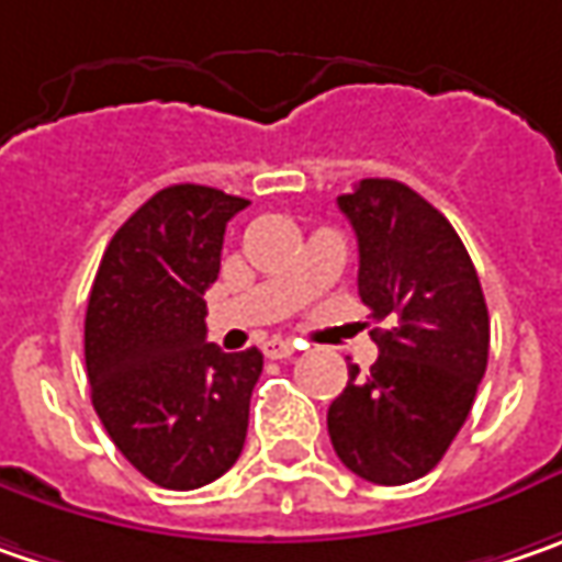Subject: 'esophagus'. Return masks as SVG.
<instances>
[{
    "label": "esophagus",
    "instance_id": "34e87169",
    "mask_svg": "<svg viewBox=\"0 0 562 562\" xmlns=\"http://www.w3.org/2000/svg\"><path fill=\"white\" fill-rule=\"evenodd\" d=\"M295 342H289V339H270V342H263V355L267 358H289V355H295Z\"/></svg>",
    "mask_w": 562,
    "mask_h": 562
}]
</instances>
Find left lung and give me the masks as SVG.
Listing matches in <instances>:
<instances>
[{
	"instance_id": "obj_1",
	"label": "left lung",
	"mask_w": 562,
	"mask_h": 562,
	"mask_svg": "<svg viewBox=\"0 0 562 562\" xmlns=\"http://www.w3.org/2000/svg\"><path fill=\"white\" fill-rule=\"evenodd\" d=\"M336 204L358 238V295L383 329H371V374L349 364L329 405V440L358 477L408 484L443 459L472 412L491 317L462 238L418 191L361 179Z\"/></svg>"
}]
</instances>
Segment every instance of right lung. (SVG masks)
Instances as JSON below:
<instances>
[{"label":"right lung","instance_id":"add662e5","mask_svg":"<svg viewBox=\"0 0 562 562\" xmlns=\"http://www.w3.org/2000/svg\"><path fill=\"white\" fill-rule=\"evenodd\" d=\"M245 198L169 184L122 223L87 299L90 400L119 452L169 491L226 475L248 434L257 349L207 342L204 292Z\"/></svg>","mask_w":562,"mask_h":562}]
</instances>
